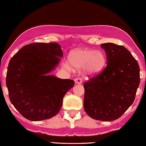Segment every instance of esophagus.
I'll use <instances>...</instances> for the list:
<instances>
[{
  "label": "esophagus",
  "instance_id": "obj_1",
  "mask_svg": "<svg viewBox=\"0 0 146 146\" xmlns=\"http://www.w3.org/2000/svg\"><path fill=\"white\" fill-rule=\"evenodd\" d=\"M75 82L76 84H81L82 82V80L81 78H76L75 79Z\"/></svg>",
  "mask_w": 146,
  "mask_h": 146
}]
</instances>
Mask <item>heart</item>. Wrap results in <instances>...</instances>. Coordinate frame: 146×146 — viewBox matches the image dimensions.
Here are the masks:
<instances>
[{
	"instance_id": "b5f03b06",
	"label": "heart",
	"mask_w": 146,
	"mask_h": 146,
	"mask_svg": "<svg viewBox=\"0 0 146 146\" xmlns=\"http://www.w3.org/2000/svg\"><path fill=\"white\" fill-rule=\"evenodd\" d=\"M70 64L74 68H86L89 74H96L104 68L106 56L102 51L91 49H80L72 51L69 57Z\"/></svg>"
}]
</instances>
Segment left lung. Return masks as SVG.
<instances>
[{
    "label": "left lung",
    "mask_w": 146,
    "mask_h": 146,
    "mask_svg": "<svg viewBox=\"0 0 146 146\" xmlns=\"http://www.w3.org/2000/svg\"><path fill=\"white\" fill-rule=\"evenodd\" d=\"M101 47L106 51L107 66L84 84V108L93 119L112 121L134 102L140 84V68L124 46L109 42Z\"/></svg>",
    "instance_id": "obj_1"
}]
</instances>
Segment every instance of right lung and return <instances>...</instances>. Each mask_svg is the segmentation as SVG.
Masks as SVG:
<instances>
[{"instance_id": "obj_1", "label": "right lung", "mask_w": 146, "mask_h": 146, "mask_svg": "<svg viewBox=\"0 0 146 146\" xmlns=\"http://www.w3.org/2000/svg\"><path fill=\"white\" fill-rule=\"evenodd\" d=\"M62 55L57 43L35 42L11 58L6 78L9 100L26 119L46 120L60 110L64 95L75 82L46 74L55 69Z\"/></svg>"}]
</instances>
